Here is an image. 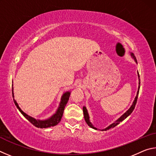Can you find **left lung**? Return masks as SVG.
I'll list each match as a JSON object with an SVG mask.
<instances>
[{"instance_id": "obj_1", "label": "left lung", "mask_w": 156, "mask_h": 156, "mask_svg": "<svg viewBox=\"0 0 156 156\" xmlns=\"http://www.w3.org/2000/svg\"><path fill=\"white\" fill-rule=\"evenodd\" d=\"M131 56L133 58L134 60H135V61L137 62L136 60V58L134 57L133 54H132V53H131ZM138 77L140 78L139 73H138ZM140 84V79H139V84ZM139 88H140V85H139V87H138V92H137V95H136V98H135V100H134V101H133V104H132V105L131 106V107L129 108V110L127 111V112H126L125 113H124V114H123L122 116H121L120 118H118V119L117 120H116L115 122H113V124H112V125H109V126H108V127H107L106 129H103V130H102V131H107V130H108V129H111V128H113V127H115V126L116 125H118V124H119L120 122H122V120H124L125 119V118H127L128 116H129V115H130L132 112H133V109H135V107H136V102H137V100H138V94H139ZM83 113H84V120H85L87 124V125H88L89 126H90V127L93 128V129H96V130H97V128L94 127V126H93V125H92V124H91V122H90V120H89V116L88 112H87V110L86 107H83Z\"/></svg>"}]
</instances>
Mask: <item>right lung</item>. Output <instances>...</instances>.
Masks as SVG:
<instances>
[{"label": "right lung", "instance_id": "obj_1", "mask_svg": "<svg viewBox=\"0 0 156 156\" xmlns=\"http://www.w3.org/2000/svg\"><path fill=\"white\" fill-rule=\"evenodd\" d=\"M12 96H14L13 87H12ZM69 96H70L69 91L66 92V93L63 94L61 98V102H60V106L58 107V109L57 112H56V113H55L54 115H53L51 118H49V119L44 120H36L35 118H34L32 117H31V116L28 115L27 114H26L25 112H23V111L21 110L19 106H18L16 101L14 99V102L15 105L18 109V110H19L20 112L24 115V117L26 118V119H27L33 125L36 126V127L43 129V128H48V127H51V126H56L60 122V121L61 120L62 116L63 115V112H64L65 107L67 103L69 98Z\"/></svg>", "mask_w": 156, "mask_h": 156}]
</instances>
